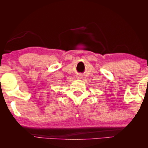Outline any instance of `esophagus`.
I'll return each mask as SVG.
<instances>
[{
  "label": "esophagus",
  "instance_id": "esophagus-1",
  "mask_svg": "<svg viewBox=\"0 0 148 148\" xmlns=\"http://www.w3.org/2000/svg\"><path fill=\"white\" fill-rule=\"evenodd\" d=\"M79 77H80V76H79Z\"/></svg>",
  "mask_w": 148,
  "mask_h": 148
}]
</instances>
